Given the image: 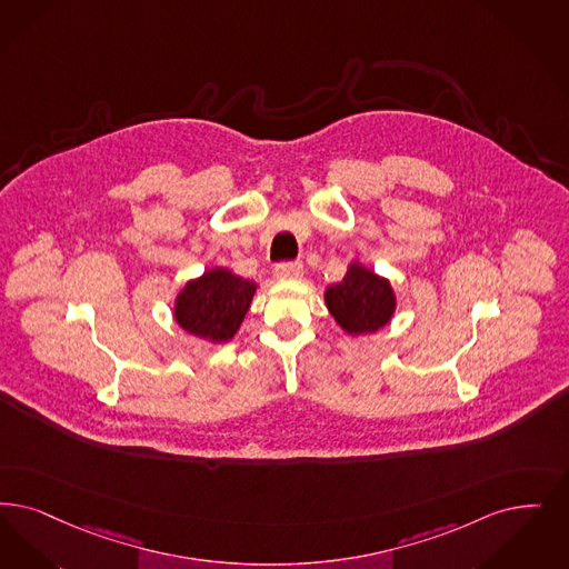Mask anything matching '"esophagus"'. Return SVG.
<instances>
[{
	"label": "esophagus",
	"mask_w": 569,
	"mask_h": 569,
	"mask_svg": "<svg viewBox=\"0 0 569 569\" xmlns=\"http://www.w3.org/2000/svg\"><path fill=\"white\" fill-rule=\"evenodd\" d=\"M274 274L279 279H298L302 274V262L298 260H290V262H279L274 267Z\"/></svg>",
	"instance_id": "1"
}]
</instances>
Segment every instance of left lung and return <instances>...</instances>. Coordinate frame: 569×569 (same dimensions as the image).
<instances>
[{
	"label": "left lung",
	"instance_id": "1",
	"mask_svg": "<svg viewBox=\"0 0 569 569\" xmlns=\"http://www.w3.org/2000/svg\"><path fill=\"white\" fill-rule=\"evenodd\" d=\"M326 305L337 323L349 335H366L383 328L396 309L389 281L351 264L341 283L326 290Z\"/></svg>",
	"mask_w": 569,
	"mask_h": 569
}]
</instances>
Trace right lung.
<instances>
[{"label":"right lung","mask_w":569,"mask_h":569,"mask_svg":"<svg viewBox=\"0 0 569 569\" xmlns=\"http://www.w3.org/2000/svg\"><path fill=\"white\" fill-rule=\"evenodd\" d=\"M256 283L227 269H211L188 281L176 302V319L194 337L224 342L234 337L250 309Z\"/></svg>","instance_id":"add662e5"}]
</instances>
